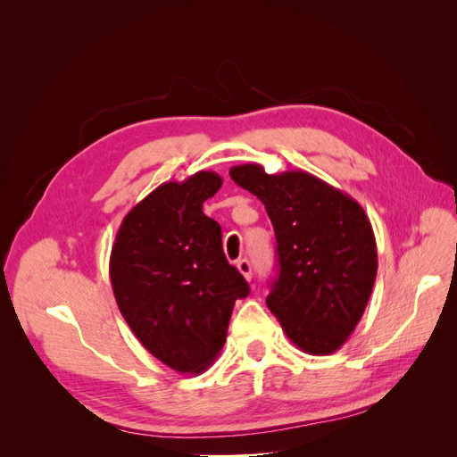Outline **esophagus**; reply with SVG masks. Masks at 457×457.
<instances>
[{"mask_svg": "<svg viewBox=\"0 0 457 457\" xmlns=\"http://www.w3.org/2000/svg\"><path fill=\"white\" fill-rule=\"evenodd\" d=\"M237 267H238V270H240V274L244 276L245 280H252V262L247 261V259H240L238 262H237Z\"/></svg>", "mask_w": 457, "mask_h": 457, "instance_id": "esophagus-1", "label": "esophagus"}]
</instances>
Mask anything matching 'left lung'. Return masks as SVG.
I'll list each match as a JSON object with an SVG mask.
<instances>
[{"label": "left lung", "instance_id": "obj_1", "mask_svg": "<svg viewBox=\"0 0 457 457\" xmlns=\"http://www.w3.org/2000/svg\"><path fill=\"white\" fill-rule=\"evenodd\" d=\"M230 177L265 204L274 227L278 278L267 307L303 353H336L361 322L378 274L362 205L307 171L269 175L244 163Z\"/></svg>", "mask_w": 457, "mask_h": 457}]
</instances>
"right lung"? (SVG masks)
Segmentation results:
<instances>
[{"label":"right lung","mask_w":457,"mask_h":457,"mask_svg":"<svg viewBox=\"0 0 457 457\" xmlns=\"http://www.w3.org/2000/svg\"><path fill=\"white\" fill-rule=\"evenodd\" d=\"M220 185L213 171L160 185L123 217L110 253L121 316L179 373H202L215 361L234 303L250 294L223 253L219 223L202 212Z\"/></svg>","instance_id":"obj_1"}]
</instances>
